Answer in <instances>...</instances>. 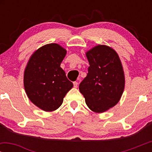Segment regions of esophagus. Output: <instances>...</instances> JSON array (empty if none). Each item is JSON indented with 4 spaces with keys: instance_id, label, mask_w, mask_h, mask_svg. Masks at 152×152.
Segmentation results:
<instances>
[{
    "instance_id": "1",
    "label": "esophagus",
    "mask_w": 152,
    "mask_h": 152,
    "mask_svg": "<svg viewBox=\"0 0 152 152\" xmlns=\"http://www.w3.org/2000/svg\"><path fill=\"white\" fill-rule=\"evenodd\" d=\"M73 86H74L75 88H77V86H78V82H73Z\"/></svg>"
}]
</instances>
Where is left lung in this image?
<instances>
[{
    "instance_id": "8db88e82",
    "label": "left lung",
    "mask_w": 152,
    "mask_h": 152,
    "mask_svg": "<svg viewBox=\"0 0 152 152\" xmlns=\"http://www.w3.org/2000/svg\"><path fill=\"white\" fill-rule=\"evenodd\" d=\"M88 73L79 89L89 109L102 113L119 102L124 88V76L118 54L107 45H97L86 53Z\"/></svg>"
}]
</instances>
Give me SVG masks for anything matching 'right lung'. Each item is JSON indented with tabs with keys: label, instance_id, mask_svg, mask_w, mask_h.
Wrapping results in <instances>:
<instances>
[{
	"label": "right lung",
	"instance_id": "right-lung-1",
	"mask_svg": "<svg viewBox=\"0 0 152 152\" xmlns=\"http://www.w3.org/2000/svg\"><path fill=\"white\" fill-rule=\"evenodd\" d=\"M66 50L50 43L37 50L24 72V87L33 104L45 111L57 109L73 84L60 67Z\"/></svg>",
	"mask_w": 152,
	"mask_h": 152
}]
</instances>
